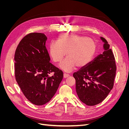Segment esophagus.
<instances>
[{
	"mask_svg": "<svg viewBox=\"0 0 129 129\" xmlns=\"http://www.w3.org/2000/svg\"><path fill=\"white\" fill-rule=\"evenodd\" d=\"M69 76V74H66V73H64V74H63V77H64V78H67V77H68Z\"/></svg>",
	"mask_w": 129,
	"mask_h": 129,
	"instance_id": "34e87169",
	"label": "esophagus"
}]
</instances>
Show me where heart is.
Segmentation results:
<instances>
[{
    "label": "heart",
    "mask_w": 129,
    "mask_h": 129,
    "mask_svg": "<svg viewBox=\"0 0 129 129\" xmlns=\"http://www.w3.org/2000/svg\"><path fill=\"white\" fill-rule=\"evenodd\" d=\"M96 45L94 40L71 34H62L57 42L52 41L49 45V54L54 62H60L67 56L59 67L66 72H71L77 67H83L89 64L95 55Z\"/></svg>",
    "instance_id": "1"
}]
</instances>
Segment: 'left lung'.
<instances>
[{"label":"left lung","mask_w":129,"mask_h":129,"mask_svg":"<svg viewBox=\"0 0 129 129\" xmlns=\"http://www.w3.org/2000/svg\"><path fill=\"white\" fill-rule=\"evenodd\" d=\"M100 38L104 42L103 53L73 74L77 95L89 106L98 104L106 98L114 86L116 75L114 54L107 40Z\"/></svg>","instance_id":"8db88e82"}]
</instances>
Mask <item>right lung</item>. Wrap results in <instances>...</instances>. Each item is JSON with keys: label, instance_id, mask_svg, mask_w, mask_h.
Returning <instances> with one entry per match:
<instances>
[{"label": "right lung", "instance_id": "1", "mask_svg": "<svg viewBox=\"0 0 129 129\" xmlns=\"http://www.w3.org/2000/svg\"><path fill=\"white\" fill-rule=\"evenodd\" d=\"M44 33L27 34L19 42L15 52V77L27 99L42 105L52 99L63 79L62 71L51 63ZM53 72L52 77L49 75Z\"/></svg>", "mask_w": 129, "mask_h": 129}]
</instances>
